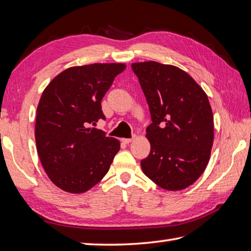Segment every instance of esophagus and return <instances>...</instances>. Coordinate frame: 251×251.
<instances>
[{
  "mask_svg": "<svg viewBox=\"0 0 251 251\" xmlns=\"http://www.w3.org/2000/svg\"><path fill=\"white\" fill-rule=\"evenodd\" d=\"M132 140H134V138H123L122 141L124 143H130Z\"/></svg>",
  "mask_w": 251,
  "mask_h": 251,
  "instance_id": "esophagus-1",
  "label": "esophagus"
}]
</instances>
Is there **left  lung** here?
Instances as JSON below:
<instances>
[{
  "label": "left lung",
  "mask_w": 251,
  "mask_h": 251,
  "mask_svg": "<svg viewBox=\"0 0 251 251\" xmlns=\"http://www.w3.org/2000/svg\"><path fill=\"white\" fill-rule=\"evenodd\" d=\"M150 109V154L142 172L164 190L188 188L201 177L214 143L207 95L188 73L155 61L131 65Z\"/></svg>",
  "instance_id": "obj_1"
}]
</instances>
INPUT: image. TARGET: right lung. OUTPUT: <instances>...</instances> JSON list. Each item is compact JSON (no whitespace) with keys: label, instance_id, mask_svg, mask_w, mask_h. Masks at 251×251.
<instances>
[{"label":"right lung","instance_id":"obj_1","mask_svg":"<svg viewBox=\"0 0 251 251\" xmlns=\"http://www.w3.org/2000/svg\"><path fill=\"white\" fill-rule=\"evenodd\" d=\"M125 68L122 63L69 68L42 94L35 122L37 154L61 190L84 193L109 172L120 142L88 126L105 120L101 100Z\"/></svg>","mask_w":251,"mask_h":251}]
</instances>
